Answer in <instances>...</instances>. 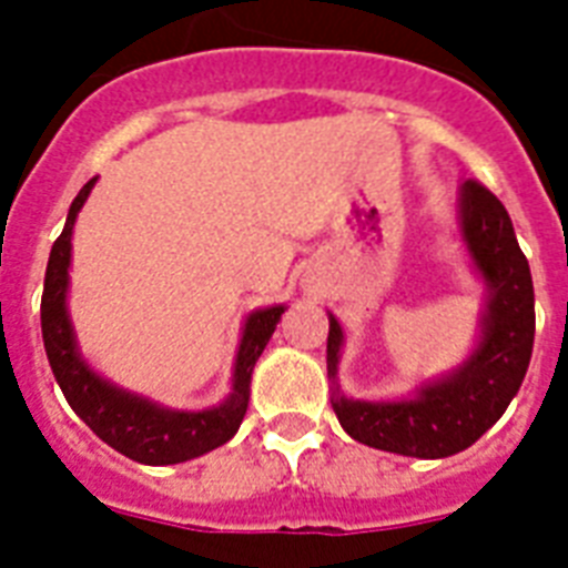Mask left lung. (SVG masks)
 <instances>
[{
  "label": "left lung",
  "mask_w": 568,
  "mask_h": 568,
  "mask_svg": "<svg viewBox=\"0 0 568 568\" xmlns=\"http://www.w3.org/2000/svg\"><path fill=\"white\" fill-rule=\"evenodd\" d=\"M457 235L486 288L471 354L442 377L424 379L413 395L392 400L347 397L338 386L345 329L333 312L327 377L333 413L351 439L400 457L442 459L475 445L504 415L528 374L534 351V280L501 200L477 182L457 194Z\"/></svg>",
  "instance_id": "8db88e82"
}]
</instances>
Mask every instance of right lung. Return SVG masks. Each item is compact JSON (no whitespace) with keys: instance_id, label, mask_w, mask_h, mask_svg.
Returning a JSON list of instances; mask_svg holds the SVG:
<instances>
[{"instance_id":"1","label":"right lung","mask_w":568,"mask_h":568,"mask_svg":"<svg viewBox=\"0 0 568 568\" xmlns=\"http://www.w3.org/2000/svg\"><path fill=\"white\" fill-rule=\"evenodd\" d=\"M93 185L97 180L88 182L75 194L73 205L67 212L64 232L58 235L52 253H49L43 301H40V329H43V347H47L52 374L64 392L67 404L73 406V413L123 457L144 463V466H173V463L203 457L239 433L250 404L253 365L274 336L285 303L253 310L244 318L235 365H232L230 395L223 397L221 404L209 406V409H171L153 397L120 388L118 383L93 372V365L84 359L73 321H70V310H67L73 226Z\"/></svg>"}]
</instances>
